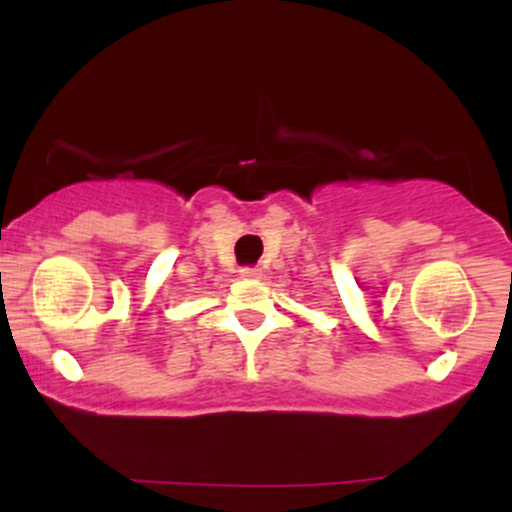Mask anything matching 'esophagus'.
Listing matches in <instances>:
<instances>
[{
  "instance_id": "1",
  "label": "esophagus",
  "mask_w": 512,
  "mask_h": 512,
  "mask_svg": "<svg viewBox=\"0 0 512 512\" xmlns=\"http://www.w3.org/2000/svg\"><path fill=\"white\" fill-rule=\"evenodd\" d=\"M240 276H243V279H262V269L260 267H243L240 269Z\"/></svg>"
}]
</instances>
